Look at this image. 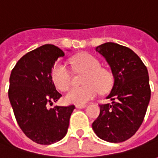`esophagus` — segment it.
<instances>
[{
	"instance_id": "34e87169",
	"label": "esophagus",
	"mask_w": 158,
	"mask_h": 158,
	"mask_svg": "<svg viewBox=\"0 0 158 158\" xmlns=\"http://www.w3.org/2000/svg\"><path fill=\"white\" fill-rule=\"evenodd\" d=\"M75 106H76L77 108H84V107L86 106V105H85V104H82V105H76Z\"/></svg>"
}]
</instances>
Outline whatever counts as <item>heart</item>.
Masks as SVG:
<instances>
[{
	"mask_svg": "<svg viewBox=\"0 0 158 158\" xmlns=\"http://www.w3.org/2000/svg\"><path fill=\"white\" fill-rule=\"evenodd\" d=\"M71 63L76 72L85 73L83 87H74L65 94V101L71 104L82 105L101 93L111 89L114 78L106 69L101 66V62L93 55L82 53L74 57ZM52 79L55 86L60 91H66L72 85V73L62 63H57L52 70Z\"/></svg>",
	"mask_w": 158,
	"mask_h": 158,
	"instance_id": "heart-1",
	"label": "heart"
}]
</instances>
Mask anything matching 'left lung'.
Wrapping results in <instances>:
<instances>
[{"instance_id":"obj_1","label":"left lung","mask_w":158,"mask_h":158,"mask_svg":"<svg viewBox=\"0 0 158 158\" xmlns=\"http://www.w3.org/2000/svg\"><path fill=\"white\" fill-rule=\"evenodd\" d=\"M95 51L106 59L114 81L106 96L112 102L100 105V114L92 127L102 140L122 143L134 135L143 122L150 100L148 70L128 47L108 42Z\"/></svg>"}]
</instances>
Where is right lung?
Segmentation results:
<instances>
[{"label": "right lung", "mask_w": 158, "mask_h": 158, "mask_svg": "<svg viewBox=\"0 0 158 158\" xmlns=\"http://www.w3.org/2000/svg\"><path fill=\"white\" fill-rule=\"evenodd\" d=\"M64 52L53 44H44L25 54L9 77L8 99L23 132L36 143H57L67 133L75 108L47 105L61 97L52 79V70Z\"/></svg>", "instance_id": "1"}]
</instances>
